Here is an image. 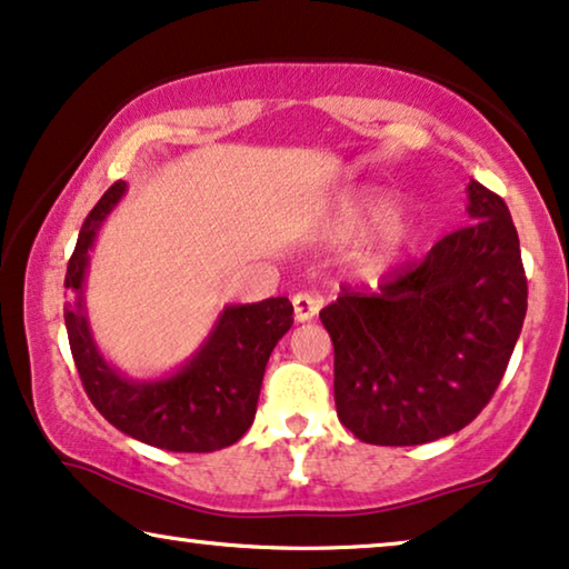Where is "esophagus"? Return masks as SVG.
I'll return each mask as SVG.
<instances>
[{
  "label": "esophagus",
  "mask_w": 569,
  "mask_h": 569,
  "mask_svg": "<svg viewBox=\"0 0 569 569\" xmlns=\"http://www.w3.org/2000/svg\"><path fill=\"white\" fill-rule=\"evenodd\" d=\"M322 307V299L319 296H311V293H296L293 296V317L296 322H309V319H315V315Z\"/></svg>",
  "instance_id": "obj_1"
}]
</instances>
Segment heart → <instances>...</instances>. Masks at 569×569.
I'll use <instances>...</instances> for the list:
<instances>
[{"label":"heart","mask_w":569,"mask_h":569,"mask_svg":"<svg viewBox=\"0 0 569 569\" xmlns=\"http://www.w3.org/2000/svg\"><path fill=\"white\" fill-rule=\"evenodd\" d=\"M397 198L383 190H358L340 198L327 216V229L335 234H353V231L375 223L371 247H368V260L399 258L418 250L426 239V219L415 211H395Z\"/></svg>","instance_id":"heart-1"}]
</instances>
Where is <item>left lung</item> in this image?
<instances>
[{
  "label": "left lung",
  "instance_id": "left-lung-1",
  "mask_svg": "<svg viewBox=\"0 0 569 569\" xmlns=\"http://www.w3.org/2000/svg\"><path fill=\"white\" fill-rule=\"evenodd\" d=\"M467 193L469 227L319 311L338 418L363 443L418 446L469 426L513 356L528 299L518 231L498 193L477 180Z\"/></svg>",
  "mask_w": 569,
  "mask_h": 569
}]
</instances>
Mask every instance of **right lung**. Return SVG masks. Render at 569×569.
I'll return each instance as SVG.
<instances>
[{"instance_id":"add662e5","label":"right lung","mask_w":569,"mask_h":569,"mask_svg":"<svg viewBox=\"0 0 569 569\" xmlns=\"http://www.w3.org/2000/svg\"><path fill=\"white\" fill-rule=\"evenodd\" d=\"M126 188L123 180L113 182L87 213L63 281L74 293L63 307V322L79 379L102 418L136 441L180 453L219 451L252 426L268 358L291 330L293 307L286 296L223 307L203 346L178 371L151 381L128 379L102 358L84 307L94 237Z\"/></svg>"}]
</instances>
